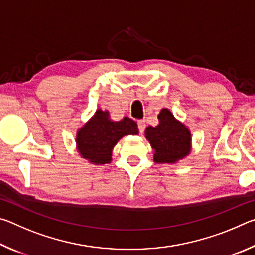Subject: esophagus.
<instances>
[{
    "label": "esophagus",
    "instance_id": "1",
    "mask_svg": "<svg viewBox=\"0 0 255 255\" xmlns=\"http://www.w3.org/2000/svg\"><path fill=\"white\" fill-rule=\"evenodd\" d=\"M137 126H138V131H139L140 133L145 131L146 125H145L144 120H138V122H137Z\"/></svg>",
    "mask_w": 255,
    "mask_h": 255
}]
</instances>
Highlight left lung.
I'll list each match as a JSON object with an SVG mask.
<instances>
[{
    "label": "left lung",
    "mask_w": 255,
    "mask_h": 255,
    "mask_svg": "<svg viewBox=\"0 0 255 255\" xmlns=\"http://www.w3.org/2000/svg\"><path fill=\"white\" fill-rule=\"evenodd\" d=\"M156 127L146 128L145 136L155 150L156 163H175L190 153L191 135L188 128L174 118L170 110L162 109Z\"/></svg>",
    "instance_id": "obj_1"
}]
</instances>
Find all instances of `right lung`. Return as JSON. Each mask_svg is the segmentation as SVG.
I'll list each match as a JSON object with an SVG mask.
<instances>
[{
	"label": "right lung",
	"instance_id": "add662e5",
	"mask_svg": "<svg viewBox=\"0 0 255 255\" xmlns=\"http://www.w3.org/2000/svg\"><path fill=\"white\" fill-rule=\"evenodd\" d=\"M137 133V124L132 119L125 117L112 122L109 112L97 110L92 119L77 132V149L82 157L93 164L110 163L112 148L120 138Z\"/></svg>",
	"mask_w": 255,
	"mask_h": 255
}]
</instances>
